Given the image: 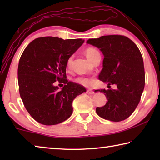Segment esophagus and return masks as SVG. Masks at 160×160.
Returning <instances> with one entry per match:
<instances>
[{"label": "esophagus", "mask_w": 160, "mask_h": 160, "mask_svg": "<svg viewBox=\"0 0 160 160\" xmlns=\"http://www.w3.org/2000/svg\"><path fill=\"white\" fill-rule=\"evenodd\" d=\"M87 93L90 94H93L94 92L92 90H87Z\"/></svg>", "instance_id": "esophagus-1"}]
</instances>
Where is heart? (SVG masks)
Masks as SVG:
<instances>
[{
	"instance_id": "b5f03b06",
	"label": "heart",
	"mask_w": 160,
	"mask_h": 160,
	"mask_svg": "<svg viewBox=\"0 0 160 160\" xmlns=\"http://www.w3.org/2000/svg\"><path fill=\"white\" fill-rule=\"evenodd\" d=\"M85 55L89 60L91 62H93L97 56H100V53L98 51H97L96 48H88L85 50ZM72 63V57H70L68 60L67 61V66L68 68L71 67ZM75 82L77 83L80 84V85H82L84 86H88L91 85L92 83V80L89 78L86 77H79L75 79Z\"/></svg>"
}]
</instances>
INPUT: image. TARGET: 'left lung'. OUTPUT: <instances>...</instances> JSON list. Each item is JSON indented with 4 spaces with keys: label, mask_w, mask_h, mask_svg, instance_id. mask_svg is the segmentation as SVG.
<instances>
[{
    "label": "left lung",
    "mask_w": 160,
    "mask_h": 160,
    "mask_svg": "<svg viewBox=\"0 0 160 160\" xmlns=\"http://www.w3.org/2000/svg\"><path fill=\"white\" fill-rule=\"evenodd\" d=\"M87 44L99 48L104 55L99 79L117 86L116 90H97L107 97L102 107H97L98 116L118 122L128 118L138 105L145 87L142 56L135 43L122 35H107L90 39Z\"/></svg>",
    "instance_id": "obj_1"
}]
</instances>
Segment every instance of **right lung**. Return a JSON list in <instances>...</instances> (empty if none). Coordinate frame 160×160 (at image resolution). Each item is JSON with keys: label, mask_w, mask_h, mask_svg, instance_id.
<instances>
[{"label": "right lung", "mask_w": 160, "mask_h": 160, "mask_svg": "<svg viewBox=\"0 0 160 160\" xmlns=\"http://www.w3.org/2000/svg\"><path fill=\"white\" fill-rule=\"evenodd\" d=\"M85 42L45 37L33 40L19 61V91L25 107L37 122L46 126L63 122L72 113V103L86 92L85 87L66 80L68 58ZM65 85L61 90L53 83Z\"/></svg>", "instance_id": "1"}]
</instances>
